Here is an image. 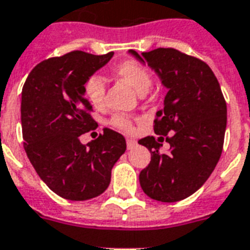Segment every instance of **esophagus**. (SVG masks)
Segmentation results:
<instances>
[{
    "instance_id": "obj_1",
    "label": "esophagus",
    "mask_w": 250,
    "mask_h": 250,
    "mask_svg": "<svg viewBox=\"0 0 250 250\" xmlns=\"http://www.w3.org/2000/svg\"><path fill=\"white\" fill-rule=\"evenodd\" d=\"M135 146H137V141H134V139H126L127 150H133Z\"/></svg>"
}]
</instances>
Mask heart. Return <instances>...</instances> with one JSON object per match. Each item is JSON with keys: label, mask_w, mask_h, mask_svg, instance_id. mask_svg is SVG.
Returning a JSON list of instances; mask_svg holds the SVG:
<instances>
[{"label": "heart", "mask_w": 250, "mask_h": 250, "mask_svg": "<svg viewBox=\"0 0 250 250\" xmlns=\"http://www.w3.org/2000/svg\"><path fill=\"white\" fill-rule=\"evenodd\" d=\"M115 74L119 78L124 79L133 88H134L139 95L146 94L147 90L150 88L152 83L151 73L148 71L145 65L137 62V61H124V62L116 65ZM83 92L87 100L90 102L95 108L104 107V99H105V83L104 79L98 74L90 75L83 83ZM112 125L120 130L131 131L133 125H131L130 119L125 115H115L112 117Z\"/></svg>", "instance_id": "obj_1"}]
</instances>
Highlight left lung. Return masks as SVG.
<instances>
[{
    "instance_id": "8db88e82",
    "label": "left lung",
    "mask_w": 250,
    "mask_h": 250,
    "mask_svg": "<svg viewBox=\"0 0 250 250\" xmlns=\"http://www.w3.org/2000/svg\"><path fill=\"white\" fill-rule=\"evenodd\" d=\"M159 75L168 92L156 112L154 131L138 143L151 152V162L139 173L142 190L160 202H177L202 187L222 155L227 104L208 63L173 48H158L139 56ZM168 134H171L169 137ZM166 135L170 151L160 153Z\"/></svg>"
}]
</instances>
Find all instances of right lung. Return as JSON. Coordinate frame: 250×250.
<instances>
[{"label":"right lung","instance_id":"add662e5","mask_svg":"<svg viewBox=\"0 0 250 250\" xmlns=\"http://www.w3.org/2000/svg\"><path fill=\"white\" fill-rule=\"evenodd\" d=\"M113 57L73 51L44 60L31 70L22 90L21 120L24 150L40 179L70 201L98 197L111 183L115 163L126 150L117 131L105 127L95 141L79 137L98 124L83 83Z\"/></svg>","mask_w":250,"mask_h":250}]
</instances>
